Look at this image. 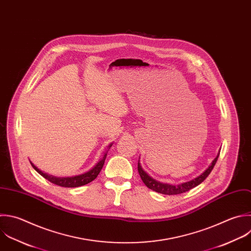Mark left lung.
<instances>
[{
	"mask_svg": "<svg viewBox=\"0 0 251 251\" xmlns=\"http://www.w3.org/2000/svg\"><path fill=\"white\" fill-rule=\"evenodd\" d=\"M219 155H220V153H218L217 157L212 161L211 165H210L201 175H199L197 177H195V178H193V179H191V180H189V181L182 182V183L176 184V185H174V184H169V183H165V182H160V181L154 179L153 177H151V176L142 169L139 160H138V167H137V168H138V173H139V175H140V177H141L142 181L144 182V184H145L148 188H150V189H152V190H154V191H156V192H158V193L167 194V195L180 194V193H183V192H185V191H188V190H190L191 188L197 186L198 184H200V183L209 176V174H210L211 171L213 170V168H214V166H215V164H216V162H217V160H218V158H219Z\"/></svg>",
	"mask_w": 251,
	"mask_h": 251,
	"instance_id": "1",
	"label": "left lung"
}]
</instances>
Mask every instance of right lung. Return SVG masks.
I'll return each mask as SVG.
<instances>
[{
	"label": "right lung",
	"mask_w": 251,
	"mask_h": 251,
	"mask_svg": "<svg viewBox=\"0 0 251 251\" xmlns=\"http://www.w3.org/2000/svg\"><path fill=\"white\" fill-rule=\"evenodd\" d=\"M112 145H113V143L108 146V150L111 148ZM108 150H106V152L103 155V158L91 170H89L88 172H86L84 174H81V175H78V176H67V177L54 176L48 175V174L43 173L42 171H40L32 162H30V164H31L33 169L38 174H40L43 177H45L46 179H48L52 183L60 185V186H63V187H77V186H81V185L87 184V183L91 182L92 180H94L97 177V176L99 175V173L101 172V170H102V168L104 166Z\"/></svg>",
	"instance_id": "obj_1"
}]
</instances>
